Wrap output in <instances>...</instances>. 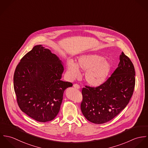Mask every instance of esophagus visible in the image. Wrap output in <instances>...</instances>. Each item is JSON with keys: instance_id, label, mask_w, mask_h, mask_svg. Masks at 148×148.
I'll list each match as a JSON object with an SVG mask.
<instances>
[{"instance_id": "obj_1", "label": "esophagus", "mask_w": 148, "mask_h": 148, "mask_svg": "<svg viewBox=\"0 0 148 148\" xmlns=\"http://www.w3.org/2000/svg\"><path fill=\"white\" fill-rule=\"evenodd\" d=\"M73 87L75 88H76V89H79L80 88V86H79V85L77 84H73Z\"/></svg>"}]
</instances>
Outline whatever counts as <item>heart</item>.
<instances>
[{
    "label": "heart",
    "instance_id": "1",
    "mask_svg": "<svg viewBox=\"0 0 148 148\" xmlns=\"http://www.w3.org/2000/svg\"><path fill=\"white\" fill-rule=\"evenodd\" d=\"M80 70L85 72L84 80L93 87H97L106 82L111 69L110 62L101 55L89 54L78 58L77 64L72 60L67 62V75L70 79H75L80 75Z\"/></svg>",
    "mask_w": 148,
    "mask_h": 148
}]
</instances>
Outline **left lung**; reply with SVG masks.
Here are the masks:
<instances>
[{
    "label": "left lung",
    "mask_w": 148,
    "mask_h": 148,
    "mask_svg": "<svg viewBox=\"0 0 148 148\" xmlns=\"http://www.w3.org/2000/svg\"><path fill=\"white\" fill-rule=\"evenodd\" d=\"M134 86V65L122 52L118 67L103 84L83 88L81 110L84 116L97 124L111 120L127 105Z\"/></svg>",
    "instance_id": "left-lung-1"
}]
</instances>
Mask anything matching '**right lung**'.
I'll return each mask as SVG.
<instances>
[{"label":"right lung","instance_id":"right-lung-1","mask_svg":"<svg viewBox=\"0 0 148 148\" xmlns=\"http://www.w3.org/2000/svg\"><path fill=\"white\" fill-rule=\"evenodd\" d=\"M63 62L42 45H35L17 65L14 90L22 112L39 122L53 120L63 101L64 90L73 84L61 80Z\"/></svg>","mask_w":148,"mask_h":148}]
</instances>
